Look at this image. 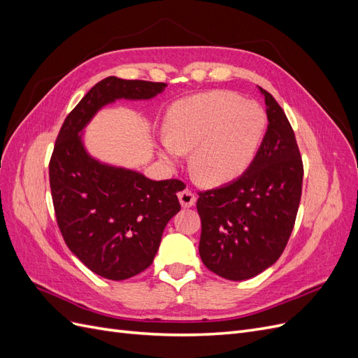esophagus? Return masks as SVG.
Masks as SVG:
<instances>
[{"label": "esophagus", "instance_id": "1", "mask_svg": "<svg viewBox=\"0 0 358 358\" xmlns=\"http://www.w3.org/2000/svg\"><path fill=\"white\" fill-rule=\"evenodd\" d=\"M178 197H179V201H180V204L183 206V208H191V206L196 204V200H197L196 194H194L189 188L182 189L178 194Z\"/></svg>", "mask_w": 358, "mask_h": 358}]
</instances>
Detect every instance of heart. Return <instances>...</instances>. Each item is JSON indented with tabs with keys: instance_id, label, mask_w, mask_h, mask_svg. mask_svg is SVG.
Returning <instances> with one entry per match:
<instances>
[{
	"instance_id": "obj_1",
	"label": "heart",
	"mask_w": 358,
	"mask_h": 358,
	"mask_svg": "<svg viewBox=\"0 0 358 358\" xmlns=\"http://www.w3.org/2000/svg\"><path fill=\"white\" fill-rule=\"evenodd\" d=\"M266 113L239 95L212 91L188 96L170 107L164 159L176 162L192 148L191 169L199 180L220 185L237 178L252 161L266 131Z\"/></svg>"
}]
</instances>
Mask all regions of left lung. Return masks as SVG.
I'll return each mask as SVG.
<instances>
[{
	"mask_svg": "<svg viewBox=\"0 0 358 358\" xmlns=\"http://www.w3.org/2000/svg\"><path fill=\"white\" fill-rule=\"evenodd\" d=\"M262 92L268 125L255 158L231 183L199 191L201 262L230 280L254 278L276 263L301 197L303 161L294 131L272 94Z\"/></svg>",
	"mask_w": 358,
	"mask_h": 358,
	"instance_id": "1",
	"label": "left lung"
}]
</instances>
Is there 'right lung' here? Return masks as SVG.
<instances>
[{"mask_svg":"<svg viewBox=\"0 0 358 358\" xmlns=\"http://www.w3.org/2000/svg\"><path fill=\"white\" fill-rule=\"evenodd\" d=\"M166 86L115 76L100 80L69 113L53 148L49 182L59 231L70 251L106 279L124 280L152 264L185 183L101 164L86 154L79 133L104 104L152 99Z\"/></svg>","mask_w":358,"mask_h":358,"instance_id":"add662e5","label":"right lung"}]
</instances>
